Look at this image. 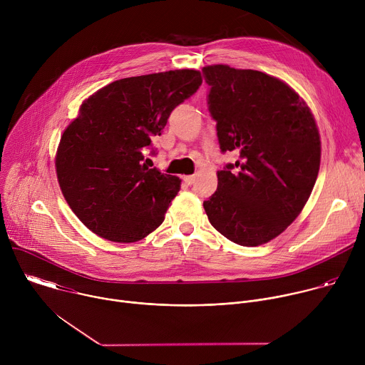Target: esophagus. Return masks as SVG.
I'll return each mask as SVG.
<instances>
[{
  "mask_svg": "<svg viewBox=\"0 0 365 365\" xmlns=\"http://www.w3.org/2000/svg\"><path fill=\"white\" fill-rule=\"evenodd\" d=\"M183 182L190 186V185H193V182H195V176H183Z\"/></svg>",
  "mask_w": 365,
  "mask_h": 365,
  "instance_id": "34e87169",
  "label": "esophagus"
}]
</instances>
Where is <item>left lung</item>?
Listing matches in <instances>:
<instances>
[{
    "label": "left lung",
    "instance_id": "8db88e82",
    "mask_svg": "<svg viewBox=\"0 0 365 365\" xmlns=\"http://www.w3.org/2000/svg\"><path fill=\"white\" fill-rule=\"evenodd\" d=\"M207 108L221 151L240 153L218 172L203 202L212 227L230 241L255 247L282 234L300 214L321 165L319 131L309 107L283 81L251 69H202Z\"/></svg>",
    "mask_w": 365,
    "mask_h": 365
}]
</instances>
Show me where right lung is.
Returning a JSON list of instances; mask_svg holds the SVG:
<instances>
[{
    "label": "right lung",
    "instance_id": "obj_1",
    "mask_svg": "<svg viewBox=\"0 0 365 365\" xmlns=\"http://www.w3.org/2000/svg\"><path fill=\"white\" fill-rule=\"evenodd\" d=\"M200 85L199 71L178 69L115 81L82 103L61 138L56 173L71 210L93 234L135 242L165 221L180 180L148 169L145 151Z\"/></svg>",
    "mask_w": 365,
    "mask_h": 365
}]
</instances>
